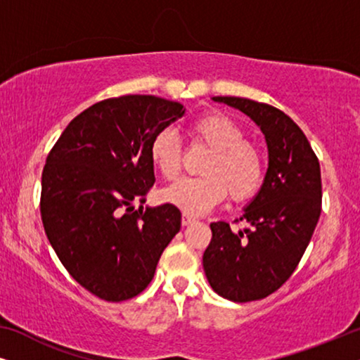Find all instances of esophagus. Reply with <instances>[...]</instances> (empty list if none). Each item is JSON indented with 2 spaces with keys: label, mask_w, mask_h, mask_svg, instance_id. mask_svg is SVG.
Listing matches in <instances>:
<instances>
[{
  "label": "esophagus",
  "mask_w": 360,
  "mask_h": 360,
  "mask_svg": "<svg viewBox=\"0 0 360 360\" xmlns=\"http://www.w3.org/2000/svg\"><path fill=\"white\" fill-rule=\"evenodd\" d=\"M195 218L191 214H188V213H184V216H181V224L184 226H188V224H191V223H195Z\"/></svg>",
  "instance_id": "obj_1"
}]
</instances>
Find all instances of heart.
<instances>
[{
	"label": "heart",
	"instance_id": "b5f03b06",
	"mask_svg": "<svg viewBox=\"0 0 360 360\" xmlns=\"http://www.w3.org/2000/svg\"><path fill=\"white\" fill-rule=\"evenodd\" d=\"M195 141L208 146L198 179H184L164 190V200L188 214H203L221 203L226 195L234 201L249 200L257 193L264 180V162L259 150L249 142L238 122L218 111H208L195 117L190 124ZM150 162L167 180L179 176L181 147L174 131L157 132L149 147Z\"/></svg>",
	"mask_w": 360,
	"mask_h": 360
}]
</instances>
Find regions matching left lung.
Listing matches in <instances>:
<instances>
[{
  "label": "left lung",
  "instance_id": "8db88e82",
  "mask_svg": "<svg viewBox=\"0 0 360 360\" xmlns=\"http://www.w3.org/2000/svg\"><path fill=\"white\" fill-rule=\"evenodd\" d=\"M213 101L249 116L269 150L264 184L239 218L249 228L231 231L224 221L211 223L213 238L203 254L216 293L231 302H254L282 287L308 248L321 214V170L307 136L283 111L238 96Z\"/></svg>",
  "mask_w": 360,
  "mask_h": 360
}]
</instances>
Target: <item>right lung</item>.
Wrapping results in <instances>:
<instances>
[{
    "label": "right lung",
    "mask_w": 360,
    "mask_h": 360,
    "mask_svg": "<svg viewBox=\"0 0 360 360\" xmlns=\"http://www.w3.org/2000/svg\"><path fill=\"white\" fill-rule=\"evenodd\" d=\"M176 101L127 95L73 117L47 155L41 216L49 243L82 287L106 302L139 295L180 231L176 206H139L154 185L149 147L184 116Z\"/></svg>",
    "instance_id": "add662e5"
}]
</instances>
